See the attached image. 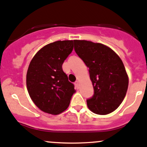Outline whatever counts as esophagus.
Returning <instances> with one entry per match:
<instances>
[{
	"label": "esophagus",
	"mask_w": 147,
	"mask_h": 147,
	"mask_svg": "<svg viewBox=\"0 0 147 147\" xmlns=\"http://www.w3.org/2000/svg\"><path fill=\"white\" fill-rule=\"evenodd\" d=\"M75 86H76L77 88H78V86H79V81H76V82H75Z\"/></svg>",
	"instance_id": "1"
}]
</instances>
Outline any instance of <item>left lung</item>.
I'll list each match as a JSON object with an SVG mask.
<instances>
[{"instance_id": "obj_1", "label": "left lung", "mask_w": 147, "mask_h": 147, "mask_svg": "<svg viewBox=\"0 0 147 147\" xmlns=\"http://www.w3.org/2000/svg\"><path fill=\"white\" fill-rule=\"evenodd\" d=\"M74 49L89 68L94 95L87 100L93 113L110 114L119 106L126 96L129 78L123 62L111 48L87 40H74Z\"/></svg>"}]
</instances>
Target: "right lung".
Returning <instances> with one entry per match:
<instances>
[{"label": "right lung", "mask_w": 147, "mask_h": 147, "mask_svg": "<svg viewBox=\"0 0 147 147\" xmlns=\"http://www.w3.org/2000/svg\"><path fill=\"white\" fill-rule=\"evenodd\" d=\"M73 49L74 40L56 41L41 48L29 65L28 93L34 105L48 114L65 111L76 93L74 84L62 69L63 61Z\"/></svg>", "instance_id": "add662e5"}]
</instances>
